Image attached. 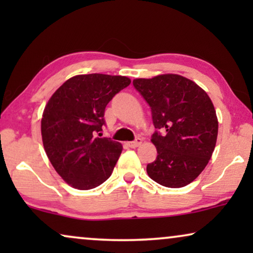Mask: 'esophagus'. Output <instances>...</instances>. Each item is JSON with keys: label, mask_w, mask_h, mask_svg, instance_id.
Here are the masks:
<instances>
[{"label": "esophagus", "mask_w": 253, "mask_h": 253, "mask_svg": "<svg viewBox=\"0 0 253 253\" xmlns=\"http://www.w3.org/2000/svg\"><path fill=\"white\" fill-rule=\"evenodd\" d=\"M143 143V140H141V138H136L133 141H129V143H126V145L131 148H136L139 146V145Z\"/></svg>", "instance_id": "esophagus-1"}]
</instances>
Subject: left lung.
Segmentation results:
<instances>
[{
    "instance_id": "1",
    "label": "left lung",
    "mask_w": 253,
    "mask_h": 253,
    "mask_svg": "<svg viewBox=\"0 0 253 253\" xmlns=\"http://www.w3.org/2000/svg\"><path fill=\"white\" fill-rule=\"evenodd\" d=\"M148 103L155 127L157 159L147 165L150 177L167 188H182L205 169L216 144L217 119L207 93L179 75L132 82Z\"/></svg>"
}]
</instances>
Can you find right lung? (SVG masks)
<instances>
[{
	"mask_svg": "<svg viewBox=\"0 0 253 253\" xmlns=\"http://www.w3.org/2000/svg\"><path fill=\"white\" fill-rule=\"evenodd\" d=\"M131 81L123 76L79 75L51 95L41 120L44 151L57 174L78 190L109 178L122 145L101 137L105 109Z\"/></svg>",
	"mask_w": 253,
	"mask_h": 253,
	"instance_id": "obj_1",
	"label": "right lung"
}]
</instances>
